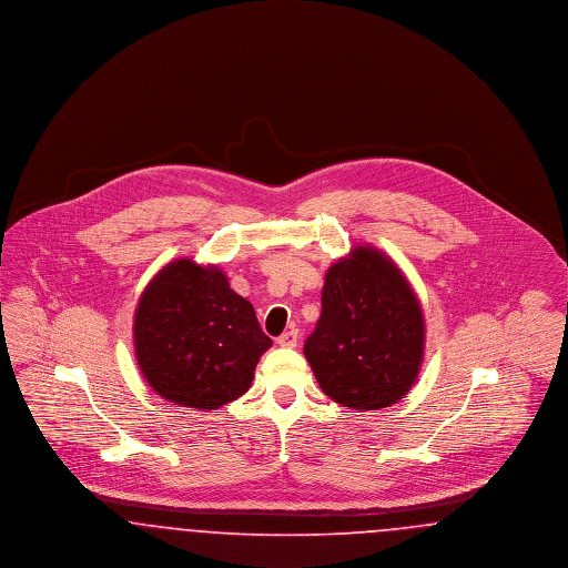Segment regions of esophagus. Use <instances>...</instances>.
I'll return each mask as SVG.
<instances>
[{
    "label": "esophagus",
    "instance_id": "1",
    "mask_svg": "<svg viewBox=\"0 0 568 568\" xmlns=\"http://www.w3.org/2000/svg\"><path fill=\"white\" fill-rule=\"evenodd\" d=\"M297 329L296 327H292V329H287V332H283L278 338H276V343L281 345V347H285V349H294L297 345Z\"/></svg>",
    "mask_w": 568,
    "mask_h": 568
}]
</instances>
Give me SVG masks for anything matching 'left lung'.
I'll return each mask as SVG.
<instances>
[{"label": "left lung", "mask_w": 568, "mask_h": 568, "mask_svg": "<svg viewBox=\"0 0 568 568\" xmlns=\"http://www.w3.org/2000/svg\"><path fill=\"white\" fill-rule=\"evenodd\" d=\"M426 345L419 300L375 246H355L325 272L322 317L304 355L325 394L353 410L398 403L413 387Z\"/></svg>", "instance_id": "left-lung-1"}]
</instances>
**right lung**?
I'll return each mask as SVG.
<instances>
[{"mask_svg":"<svg viewBox=\"0 0 568 568\" xmlns=\"http://www.w3.org/2000/svg\"><path fill=\"white\" fill-rule=\"evenodd\" d=\"M271 345L251 302L216 266L170 262L138 300L135 359L170 403L215 410L241 398Z\"/></svg>","mask_w":568,"mask_h":568,"instance_id":"1","label":"right lung"}]
</instances>
